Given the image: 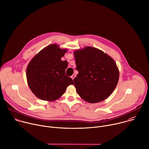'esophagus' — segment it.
Instances as JSON below:
<instances>
[{"instance_id":"1","label":"esophagus","mask_w":149,"mask_h":149,"mask_svg":"<svg viewBox=\"0 0 149 149\" xmlns=\"http://www.w3.org/2000/svg\"><path fill=\"white\" fill-rule=\"evenodd\" d=\"M75 77H76V75H75V74H73V75H72V76H71V78H72V79H73V80H74V78H75Z\"/></svg>"}]
</instances>
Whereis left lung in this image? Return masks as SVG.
I'll use <instances>...</instances> for the list:
<instances>
[{
  "mask_svg": "<svg viewBox=\"0 0 149 149\" xmlns=\"http://www.w3.org/2000/svg\"><path fill=\"white\" fill-rule=\"evenodd\" d=\"M74 54L78 71L74 82L78 95L90 103L107 99L114 91L119 79L114 60L91 47L78 49Z\"/></svg>",
  "mask_w": 149,
  "mask_h": 149,
  "instance_id": "obj_1",
  "label": "left lung"
}]
</instances>
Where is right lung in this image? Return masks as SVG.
Instances as JSON below:
<instances>
[{"label":"right lung","instance_id":"obj_1","mask_svg":"<svg viewBox=\"0 0 149 149\" xmlns=\"http://www.w3.org/2000/svg\"><path fill=\"white\" fill-rule=\"evenodd\" d=\"M67 51L58 45L51 44L31 60L26 68L27 82L38 98L55 101L63 94L68 86L74 84L72 79L65 75L67 61L61 60Z\"/></svg>","mask_w":149,"mask_h":149}]
</instances>
